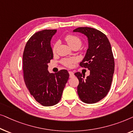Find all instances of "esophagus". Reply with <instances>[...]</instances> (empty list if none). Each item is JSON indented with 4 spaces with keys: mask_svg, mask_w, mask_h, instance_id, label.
I'll return each instance as SVG.
<instances>
[{
    "mask_svg": "<svg viewBox=\"0 0 133 133\" xmlns=\"http://www.w3.org/2000/svg\"><path fill=\"white\" fill-rule=\"evenodd\" d=\"M69 72V74H70V77H73L74 76V72H72V71H69L68 72Z\"/></svg>",
    "mask_w": 133,
    "mask_h": 133,
    "instance_id": "obj_1",
    "label": "esophagus"
}]
</instances>
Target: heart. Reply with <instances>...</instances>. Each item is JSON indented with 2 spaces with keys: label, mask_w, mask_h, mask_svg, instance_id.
Listing matches in <instances>:
<instances>
[{
  "label": "heart",
  "mask_w": 133,
  "mask_h": 133,
  "mask_svg": "<svg viewBox=\"0 0 133 133\" xmlns=\"http://www.w3.org/2000/svg\"><path fill=\"white\" fill-rule=\"evenodd\" d=\"M65 41L68 43L69 46L71 48L73 46H77L79 47L81 46L82 45V41L79 37L77 36L72 35V34H68L67 35L65 38ZM57 47V43H55L53 47H52V52H55ZM74 62V59H63L62 61V62L63 65H65L66 66H70L72 63Z\"/></svg>",
  "instance_id": "b5f03b06"
}]
</instances>
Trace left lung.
Listing matches in <instances>:
<instances>
[{"label":"left lung","instance_id":"obj_1","mask_svg":"<svg viewBox=\"0 0 133 133\" xmlns=\"http://www.w3.org/2000/svg\"><path fill=\"white\" fill-rule=\"evenodd\" d=\"M88 38V48L80 66L87 68L90 74L85 79L80 72L74 74L79 79L77 93L83 102L94 103L103 99L110 90L114 71L111 46L105 34L90 27L73 30Z\"/></svg>","mask_w":133,"mask_h":133}]
</instances>
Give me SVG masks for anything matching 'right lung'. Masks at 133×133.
I'll use <instances>...</instances> for the list:
<instances>
[{
  "mask_svg": "<svg viewBox=\"0 0 133 133\" xmlns=\"http://www.w3.org/2000/svg\"><path fill=\"white\" fill-rule=\"evenodd\" d=\"M56 30H44L34 34L27 42L23 54V77L28 90L37 102L54 105L62 97L68 81V71L50 73L48 63L53 58L51 40Z\"/></svg>",
  "mask_w": 133,
  "mask_h": 133,
  "instance_id": "right-lung-1",
  "label": "right lung"
}]
</instances>
